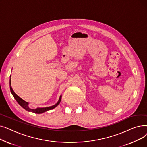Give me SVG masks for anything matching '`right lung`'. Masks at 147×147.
Returning <instances> with one entry per match:
<instances>
[{
  "label": "right lung",
  "mask_w": 147,
  "mask_h": 147,
  "mask_svg": "<svg viewBox=\"0 0 147 147\" xmlns=\"http://www.w3.org/2000/svg\"><path fill=\"white\" fill-rule=\"evenodd\" d=\"M11 77V75L10 76V78ZM9 86H10V90H11V94H12L13 96L14 97L15 99L16 100L17 102L23 108V109H24L26 110H27V111H29V112H32V113H37V114H42V113H43L46 111H49V110H52L54 108H55L57 106H58L60 102H61V97H62V95H61L59 96V100L57 102V103H56L55 105H53L52 106H50V107H43V108H40V107H37L36 108V109H31V108L29 107L28 106V104L29 103L25 101L24 100H23L22 98H21L20 96H18L15 93L14 91L13 90L12 87H11V79H9Z\"/></svg>",
  "instance_id": "1"
}]
</instances>
